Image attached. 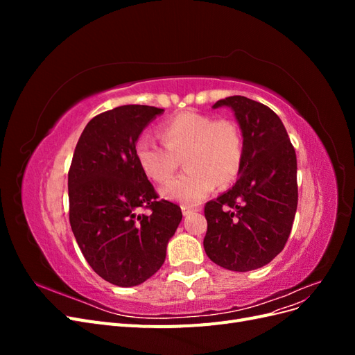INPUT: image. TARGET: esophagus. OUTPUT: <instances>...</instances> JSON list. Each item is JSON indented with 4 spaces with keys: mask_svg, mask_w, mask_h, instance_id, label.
<instances>
[{
    "mask_svg": "<svg viewBox=\"0 0 355 355\" xmlns=\"http://www.w3.org/2000/svg\"><path fill=\"white\" fill-rule=\"evenodd\" d=\"M192 211H194V210L189 209V207H182V214H184V216H189Z\"/></svg>",
    "mask_w": 355,
    "mask_h": 355,
    "instance_id": "obj_1",
    "label": "esophagus"
}]
</instances>
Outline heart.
<instances>
[{
	"label": "heart",
	"instance_id": "1",
	"mask_svg": "<svg viewBox=\"0 0 355 355\" xmlns=\"http://www.w3.org/2000/svg\"><path fill=\"white\" fill-rule=\"evenodd\" d=\"M166 146L148 137L135 145L137 166L158 184L167 182L184 159L187 168L159 189L161 197L184 206H196L219 184L227 185L241 168L244 144L234 121L216 120L206 114L180 112L159 125Z\"/></svg>",
	"mask_w": 355,
	"mask_h": 355
}]
</instances>
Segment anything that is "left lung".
<instances>
[{
	"label": "left lung",
	"mask_w": 355,
	"mask_h": 355,
	"mask_svg": "<svg viewBox=\"0 0 355 355\" xmlns=\"http://www.w3.org/2000/svg\"><path fill=\"white\" fill-rule=\"evenodd\" d=\"M227 106L237 120L244 155L239 180L204 207L207 232L204 250L230 271H253L280 253L297 209V163L288 135L271 108L244 96H230Z\"/></svg>",
	"instance_id": "8db88e82"
}]
</instances>
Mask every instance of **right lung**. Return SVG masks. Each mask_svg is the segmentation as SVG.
<instances>
[{
  "instance_id": "obj_1",
  "label": "right lung",
  "mask_w": 355,
  "mask_h": 355,
  "mask_svg": "<svg viewBox=\"0 0 355 355\" xmlns=\"http://www.w3.org/2000/svg\"><path fill=\"white\" fill-rule=\"evenodd\" d=\"M164 110L123 105L96 115L75 146L68 173L69 222L93 271L120 287L142 284L166 259L182 220L178 204L157 201L135 145ZM149 208V215L137 210Z\"/></svg>"
}]
</instances>
